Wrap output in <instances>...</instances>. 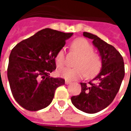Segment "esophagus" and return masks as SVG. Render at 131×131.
<instances>
[{
	"instance_id": "obj_1",
	"label": "esophagus",
	"mask_w": 131,
	"mask_h": 131,
	"mask_svg": "<svg viewBox=\"0 0 131 131\" xmlns=\"http://www.w3.org/2000/svg\"><path fill=\"white\" fill-rule=\"evenodd\" d=\"M71 81H69L68 80H65V84L66 85H68V84H70L71 83Z\"/></svg>"
}]
</instances>
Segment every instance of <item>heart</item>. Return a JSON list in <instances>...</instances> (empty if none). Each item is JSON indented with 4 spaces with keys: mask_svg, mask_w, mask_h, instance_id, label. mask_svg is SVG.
Returning a JSON list of instances; mask_svg holds the SVG:
<instances>
[{
    "mask_svg": "<svg viewBox=\"0 0 131 131\" xmlns=\"http://www.w3.org/2000/svg\"><path fill=\"white\" fill-rule=\"evenodd\" d=\"M72 48L80 55L77 63L78 67H64L59 69L58 75L68 81H78L87 74L88 77H94L101 68L102 62L98 55L93 53V48L83 38H78L71 44ZM56 64L61 67L64 64V48H62L57 54Z\"/></svg>",
    "mask_w": 131,
    "mask_h": 131,
    "instance_id": "heart-1",
    "label": "heart"
}]
</instances>
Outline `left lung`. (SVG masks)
Instances as JSON below:
<instances>
[{"label":"left lung","mask_w":131,"mask_h":131,"mask_svg":"<svg viewBox=\"0 0 131 131\" xmlns=\"http://www.w3.org/2000/svg\"><path fill=\"white\" fill-rule=\"evenodd\" d=\"M83 36L93 40L101 58L102 67L89 85L81 83V93L71 97V100L78 110L95 114L108 107L118 93L125 75L124 59L114 46L96 35L83 32Z\"/></svg>","instance_id":"1"}]
</instances>
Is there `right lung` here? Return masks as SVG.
<instances>
[{
    "label": "right lung",
    "instance_id": "add662e5",
    "mask_svg": "<svg viewBox=\"0 0 131 131\" xmlns=\"http://www.w3.org/2000/svg\"><path fill=\"white\" fill-rule=\"evenodd\" d=\"M73 33L46 28L17 44L9 57L7 78L17 102L29 111L46 108L54 91L64 84L61 78H52L55 58Z\"/></svg>",
    "mask_w": 131,
    "mask_h": 131
}]
</instances>
